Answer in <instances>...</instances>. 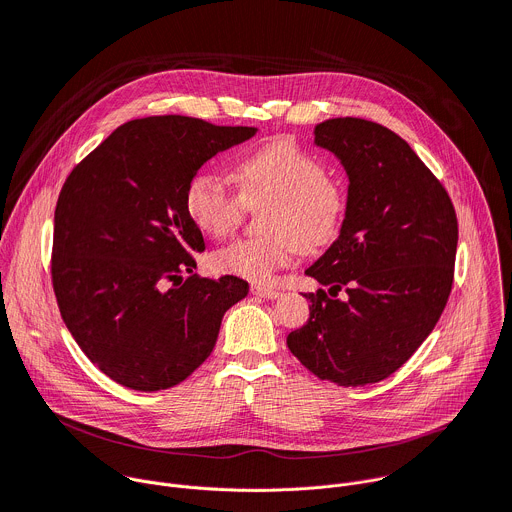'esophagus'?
<instances>
[{"mask_svg":"<svg viewBox=\"0 0 512 512\" xmlns=\"http://www.w3.org/2000/svg\"><path fill=\"white\" fill-rule=\"evenodd\" d=\"M251 294L257 296V298H263V300H275V298L281 296V291L271 289V287H263V285H253Z\"/></svg>","mask_w":512,"mask_h":512,"instance_id":"obj_1","label":"esophagus"}]
</instances>
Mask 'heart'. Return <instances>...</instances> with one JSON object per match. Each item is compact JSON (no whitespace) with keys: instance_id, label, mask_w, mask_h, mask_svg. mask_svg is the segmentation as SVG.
<instances>
[{"instance_id":"heart-1","label":"heart","mask_w":512,"mask_h":512,"mask_svg":"<svg viewBox=\"0 0 512 512\" xmlns=\"http://www.w3.org/2000/svg\"><path fill=\"white\" fill-rule=\"evenodd\" d=\"M233 178L239 192L214 174H196L184 198L190 221L214 239L231 237L247 206L267 202L261 212V229L267 233L214 251L216 269L265 283L300 249L314 251L336 239L346 212L344 188L296 141H265L237 160Z\"/></svg>"}]
</instances>
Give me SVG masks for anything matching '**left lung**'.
<instances>
[{
    "instance_id": "obj_1",
    "label": "left lung",
    "mask_w": 512,
    "mask_h": 512,
    "mask_svg": "<svg viewBox=\"0 0 512 512\" xmlns=\"http://www.w3.org/2000/svg\"><path fill=\"white\" fill-rule=\"evenodd\" d=\"M314 143L348 174L338 239L306 269L328 285L287 346L322 381L362 387L387 379L429 336L454 283V204L409 143L358 117L318 123Z\"/></svg>"
}]
</instances>
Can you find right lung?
<instances>
[{
	"mask_svg": "<svg viewBox=\"0 0 512 512\" xmlns=\"http://www.w3.org/2000/svg\"><path fill=\"white\" fill-rule=\"evenodd\" d=\"M255 133L182 115L133 119L68 174L54 210V296L72 338L115 383H182L249 294L235 275L192 273L204 239L184 198L204 162Z\"/></svg>",
	"mask_w": 512,
	"mask_h": 512,
	"instance_id": "obj_1",
	"label": "right lung"
}]
</instances>
